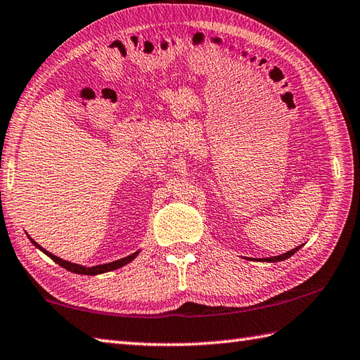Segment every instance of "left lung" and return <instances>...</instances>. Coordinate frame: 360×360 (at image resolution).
<instances>
[{"label": "left lung", "instance_id": "left-lung-1", "mask_svg": "<svg viewBox=\"0 0 360 360\" xmlns=\"http://www.w3.org/2000/svg\"><path fill=\"white\" fill-rule=\"evenodd\" d=\"M300 248H301V246H297V248L287 251V252H284V255L273 256V257H266V259H259V260H262V262H281V260H285V259H288L290 256H293L295 252H297Z\"/></svg>", "mask_w": 360, "mask_h": 360}]
</instances>
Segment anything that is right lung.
<instances>
[{"label": "right lung", "mask_w": 360, "mask_h": 360, "mask_svg": "<svg viewBox=\"0 0 360 360\" xmlns=\"http://www.w3.org/2000/svg\"><path fill=\"white\" fill-rule=\"evenodd\" d=\"M26 236H27V234H26ZM27 238H30L31 243L35 246V248H39L41 252H45V255H46L49 259H53L56 264H59V265L63 266V269H65V270L72 271V273H76V274H87V276H96V274H101V273H108V271H114V270H117V269H122V266H124L126 264L132 262V260L136 259V257L139 256V252H140V250H139V251H136V252H132V255H129V256H126V257H123V259H118V260H114V262H109V264L86 266V265H79V264L68 262V260H63V259H60V257H58V256H54V255H51V252H49V251H46L45 248H41V246H40L37 242H35L34 238H31L30 236H27Z\"/></svg>", "instance_id": "add662e5"}]
</instances>
